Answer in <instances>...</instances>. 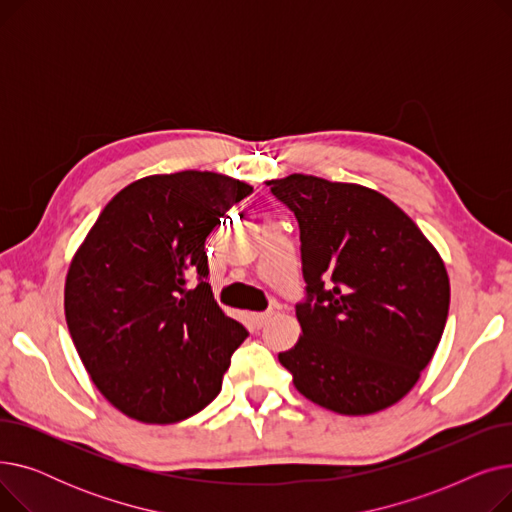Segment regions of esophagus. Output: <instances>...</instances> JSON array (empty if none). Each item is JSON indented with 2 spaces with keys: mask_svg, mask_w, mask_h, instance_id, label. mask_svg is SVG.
<instances>
[{
  "mask_svg": "<svg viewBox=\"0 0 512 512\" xmlns=\"http://www.w3.org/2000/svg\"><path fill=\"white\" fill-rule=\"evenodd\" d=\"M272 315H274L272 309H270V311H263V313H255V315H253V324H255L257 328H263V326L267 324V321L272 319Z\"/></svg>",
  "mask_w": 512,
  "mask_h": 512,
  "instance_id": "esophagus-1",
  "label": "esophagus"
}]
</instances>
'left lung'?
I'll return each instance as SVG.
<instances>
[{
    "label": "left lung",
    "instance_id": "obj_1",
    "mask_svg": "<svg viewBox=\"0 0 512 512\" xmlns=\"http://www.w3.org/2000/svg\"><path fill=\"white\" fill-rule=\"evenodd\" d=\"M272 195L299 222L303 336L280 353L297 390L340 415L405 396L442 338L444 261L409 215L371 188L290 174Z\"/></svg>",
    "mask_w": 512,
    "mask_h": 512
}]
</instances>
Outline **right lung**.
Instances as JSON below:
<instances>
[{"mask_svg":"<svg viewBox=\"0 0 512 512\" xmlns=\"http://www.w3.org/2000/svg\"><path fill=\"white\" fill-rule=\"evenodd\" d=\"M251 193L213 172L147 176L105 205L76 251L66 324L93 384L124 415L176 423L220 394L249 332L213 301L205 238Z\"/></svg>","mask_w":512,"mask_h":512,"instance_id":"add662e5","label":"right lung"}]
</instances>
